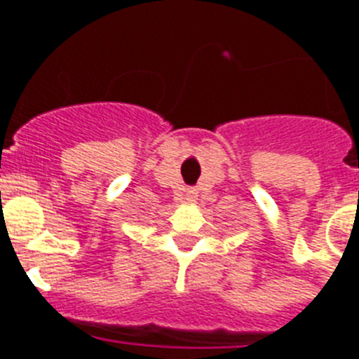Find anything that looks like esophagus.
<instances>
[{
  "instance_id": "esophagus-1",
  "label": "esophagus",
  "mask_w": 359,
  "mask_h": 359,
  "mask_svg": "<svg viewBox=\"0 0 359 359\" xmlns=\"http://www.w3.org/2000/svg\"><path fill=\"white\" fill-rule=\"evenodd\" d=\"M185 201L187 203H196V201H198V192H196V190H187V192H185Z\"/></svg>"
}]
</instances>
